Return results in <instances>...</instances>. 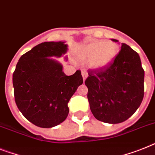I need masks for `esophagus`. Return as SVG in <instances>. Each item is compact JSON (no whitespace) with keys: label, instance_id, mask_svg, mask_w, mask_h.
Here are the masks:
<instances>
[{"label":"esophagus","instance_id":"esophagus-1","mask_svg":"<svg viewBox=\"0 0 155 155\" xmlns=\"http://www.w3.org/2000/svg\"><path fill=\"white\" fill-rule=\"evenodd\" d=\"M81 75H82L83 81H85V79H86V78H87V77H88V73H87L86 71H85V70H83L82 72H81Z\"/></svg>","mask_w":155,"mask_h":155}]
</instances>
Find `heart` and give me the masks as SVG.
I'll return each instance as SVG.
<instances>
[{"instance_id": "1", "label": "heart", "mask_w": 155, "mask_h": 155, "mask_svg": "<svg viewBox=\"0 0 155 155\" xmlns=\"http://www.w3.org/2000/svg\"><path fill=\"white\" fill-rule=\"evenodd\" d=\"M119 51L118 46L112 41L89 40L77 51V57L82 62H89L93 69H102L113 61Z\"/></svg>"}]
</instances>
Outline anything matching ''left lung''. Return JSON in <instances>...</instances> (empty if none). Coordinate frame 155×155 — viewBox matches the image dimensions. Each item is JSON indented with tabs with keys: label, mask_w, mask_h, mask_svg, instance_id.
<instances>
[{
	"label": "left lung",
	"mask_w": 155,
	"mask_h": 155,
	"mask_svg": "<svg viewBox=\"0 0 155 155\" xmlns=\"http://www.w3.org/2000/svg\"><path fill=\"white\" fill-rule=\"evenodd\" d=\"M113 42H118L112 39ZM85 84L94 117L108 124L130 118L144 96V70L139 54L122 43L115 59L104 68L89 70Z\"/></svg>",
	"instance_id": "left-lung-1"
}]
</instances>
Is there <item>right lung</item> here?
<instances>
[{"instance_id":"obj_1","label":"right lung","mask_w":155,"mask_h":155,"mask_svg":"<svg viewBox=\"0 0 155 155\" xmlns=\"http://www.w3.org/2000/svg\"><path fill=\"white\" fill-rule=\"evenodd\" d=\"M65 42H44L19 59L12 75L14 97L24 116L43 128L60 124L69 114L68 102L83 83L80 70L66 76L51 58L67 51Z\"/></svg>"}]
</instances>
